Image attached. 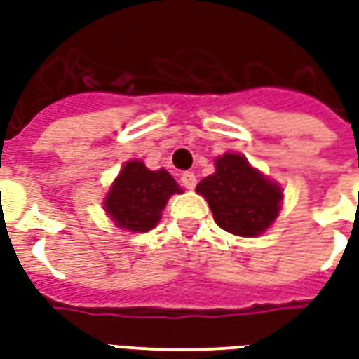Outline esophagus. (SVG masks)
<instances>
[{
	"label": "esophagus",
	"mask_w": 359,
	"mask_h": 359,
	"mask_svg": "<svg viewBox=\"0 0 359 359\" xmlns=\"http://www.w3.org/2000/svg\"><path fill=\"white\" fill-rule=\"evenodd\" d=\"M180 182H182V187L184 188L192 190V188L196 187V182H198V180H196L194 172H182V175H180Z\"/></svg>",
	"instance_id": "1"
}]
</instances>
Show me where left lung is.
<instances>
[{
  "instance_id": "1",
  "label": "left lung",
  "mask_w": 359,
  "mask_h": 359,
  "mask_svg": "<svg viewBox=\"0 0 359 359\" xmlns=\"http://www.w3.org/2000/svg\"><path fill=\"white\" fill-rule=\"evenodd\" d=\"M223 231L236 236H257L277 219L283 188L265 179L241 154L215 159V172L196 187Z\"/></svg>"
}]
</instances>
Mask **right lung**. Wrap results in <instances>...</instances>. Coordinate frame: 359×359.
I'll return each mask as SVG.
<instances>
[{"label": "right lung", "instance_id": "obj_1", "mask_svg": "<svg viewBox=\"0 0 359 359\" xmlns=\"http://www.w3.org/2000/svg\"><path fill=\"white\" fill-rule=\"evenodd\" d=\"M180 192L182 188L165 169L149 171L142 161L133 159L126 161L113 180L103 200V210L121 229L148 233L159 223L167 200Z\"/></svg>", "mask_w": 359, "mask_h": 359}]
</instances>
